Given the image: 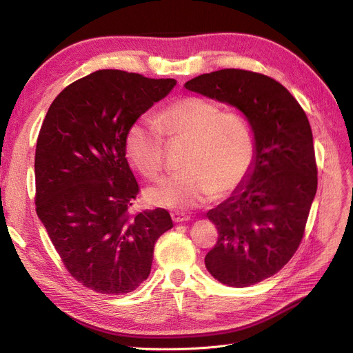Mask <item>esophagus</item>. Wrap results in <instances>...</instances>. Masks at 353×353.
I'll list each match as a JSON object with an SVG mask.
<instances>
[{
  "label": "esophagus",
  "mask_w": 353,
  "mask_h": 353,
  "mask_svg": "<svg viewBox=\"0 0 353 353\" xmlns=\"http://www.w3.org/2000/svg\"><path fill=\"white\" fill-rule=\"evenodd\" d=\"M170 216H172V221L174 222H185V221H190V216L188 215H185V213H183V212H174L172 213V215H170Z\"/></svg>",
  "instance_id": "esophagus-1"
}]
</instances>
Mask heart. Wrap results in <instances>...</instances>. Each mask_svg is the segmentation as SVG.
<instances>
[{
    "instance_id": "b5f03b06",
    "label": "heart",
    "mask_w": 353,
    "mask_h": 353,
    "mask_svg": "<svg viewBox=\"0 0 353 353\" xmlns=\"http://www.w3.org/2000/svg\"><path fill=\"white\" fill-rule=\"evenodd\" d=\"M185 143L181 168L145 190L150 205L191 209L213 196H225L249 175L256 159V134L250 117L225 110L203 97H184L156 116L154 125L134 123L126 132L125 152L130 162L148 178L160 175L165 165L163 138Z\"/></svg>"
}]
</instances>
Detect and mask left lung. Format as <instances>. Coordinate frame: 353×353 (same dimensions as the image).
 <instances>
[{
    "label": "left lung",
    "instance_id": "1",
    "mask_svg": "<svg viewBox=\"0 0 353 353\" xmlns=\"http://www.w3.org/2000/svg\"><path fill=\"white\" fill-rule=\"evenodd\" d=\"M184 87L239 109L254 126L249 175L206 213L219 236L205 263L230 287L261 283L292 259L303 237L318 185L311 125L293 95L261 73L222 69Z\"/></svg>",
    "mask_w": 353,
    "mask_h": 353
}]
</instances>
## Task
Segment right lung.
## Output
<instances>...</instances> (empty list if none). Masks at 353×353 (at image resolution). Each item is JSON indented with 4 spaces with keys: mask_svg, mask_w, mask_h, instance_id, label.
<instances>
[{
    "mask_svg": "<svg viewBox=\"0 0 353 353\" xmlns=\"http://www.w3.org/2000/svg\"><path fill=\"white\" fill-rule=\"evenodd\" d=\"M175 79L103 69L51 103L37 141V213L74 280L103 294L147 280L154 243L174 227L168 210L130 212L138 183L125 138Z\"/></svg>",
    "mask_w": 353,
    "mask_h": 353,
    "instance_id": "add662e5",
    "label": "right lung"
}]
</instances>
